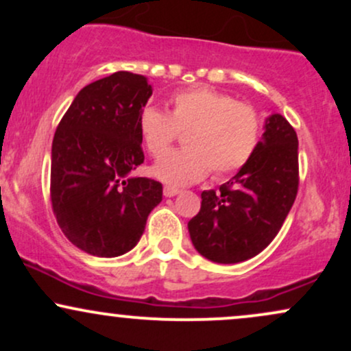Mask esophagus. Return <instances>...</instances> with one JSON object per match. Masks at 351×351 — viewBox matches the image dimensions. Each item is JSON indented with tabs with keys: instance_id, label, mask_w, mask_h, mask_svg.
<instances>
[{
	"instance_id": "1",
	"label": "esophagus",
	"mask_w": 351,
	"mask_h": 351,
	"mask_svg": "<svg viewBox=\"0 0 351 351\" xmlns=\"http://www.w3.org/2000/svg\"><path fill=\"white\" fill-rule=\"evenodd\" d=\"M180 193V188L176 186H171V184H167V186L163 188V195L167 196V198H171V196H176Z\"/></svg>"
}]
</instances>
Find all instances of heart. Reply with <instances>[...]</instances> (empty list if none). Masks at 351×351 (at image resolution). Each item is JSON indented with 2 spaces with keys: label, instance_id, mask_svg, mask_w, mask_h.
Segmentation results:
<instances>
[{
  "label": "heart",
  "instance_id": "heart-1",
  "mask_svg": "<svg viewBox=\"0 0 351 351\" xmlns=\"http://www.w3.org/2000/svg\"><path fill=\"white\" fill-rule=\"evenodd\" d=\"M185 132L187 147L169 152L153 167V175L165 183L181 186L203 180L234 175L251 162L263 134L259 110L237 102L226 92L199 86L176 92L170 114L145 106L138 114L142 142L153 156H160Z\"/></svg>",
  "mask_w": 351,
  "mask_h": 351
}]
</instances>
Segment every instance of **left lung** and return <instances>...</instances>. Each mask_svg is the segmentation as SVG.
I'll list each match as a JSON object with an SVG mask.
<instances>
[{"instance_id": "8db88e82", "label": "left lung", "mask_w": 351, "mask_h": 351, "mask_svg": "<svg viewBox=\"0 0 351 351\" xmlns=\"http://www.w3.org/2000/svg\"><path fill=\"white\" fill-rule=\"evenodd\" d=\"M299 191V138L284 117L265 122L263 140L243 170L201 193L189 219L193 245L213 263L236 264L263 252L280 231Z\"/></svg>"}]
</instances>
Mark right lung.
Segmentation results:
<instances>
[{
	"instance_id": "add662e5",
	"label": "right lung",
	"mask_w": 351,
	"mask_h": 351,
	"mask_svg": "<svg viewBox=\"0 0 351 351\" xmlns=\"http://www.w3.org/2000/svg\"><path fill=\"white\" fill-rule=\"evenodd\" d=\"M152 95L140 74L119 71L75 95L52 140L51 204L75 247L97 257L134 249L163 186L127 178L143 163L138 114Z\"/></svg>"
}]
</instances>
